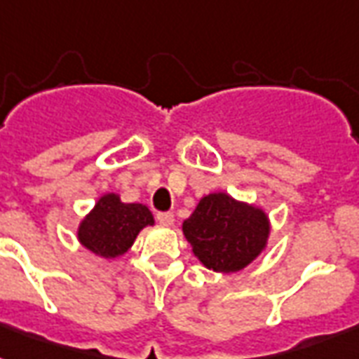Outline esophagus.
<instances>
[{"mask_svg": "<svg viewBox=\"0 0 359 359\" xmlns=\"http://www.w3.org/2000/svg\"><path fill=\"white\" fill-rule=\"evenodd\" d=\"M156 219L162 225H165V227H171V225L175 224V216L171 212H160V214H156Z\"/></svg>", "mask_w": 359, "mask_h": 359, "instance_id": "esophagus-1", "label": "esophagus"}]
</instances>
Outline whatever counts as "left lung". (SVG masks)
I'll return each instance as SVG.
<instances>
[{"label": "left lung", "instance_id": "8db88e82", "mask_svg": "<svg viewBox=\"0 0 359 359\" xmlns=\"http://www.w3.org/2000/svg\"><path fill=\"white\" fill-rule=\"evenodd\" d=\"M194 255L214 272H238L261 255L270 235L264 210L229 194H208L182 224Z\"/></svg>", "mask_w": 359, "mask_h": 359}]
</instances>
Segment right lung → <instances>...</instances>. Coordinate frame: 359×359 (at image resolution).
I'll use <instances>...</instances> for the list:
<instances>
[{
  "instance_id": "obj_1",
  "label": "right lung",
  "mask_w": 359,
  "mask_h": 359,
  "mask_svg": "<svg viewBox=\"0 0 359 359\" xmlns=\"http://www.w3.org/2000/svg\"><path fill=\"white\" fill-rule=\"evenodd\" d=\"M147 225H154V218L145 205L123 203L117 194H106L81 219L78 240L95 255L115 259L132 248Z\"/></svg>"
}]
</instances>
